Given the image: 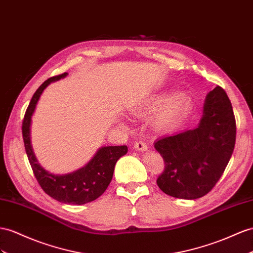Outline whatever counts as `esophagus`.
Here are the masks:
<instances>
[{
	"mask_svg": "<svg viewBox=\"0 0 253 253\" xmlns=\"http://www.w3.org/2000/svg\"><path fill=\"white\" fill-rule=\"evenodd\" d=\"M134 148L138 151L143 152L147 150V144L142 139H139L137 141H134Z\"/></svg>",
	"mask_w": 253,
	"mask_h": 253,
	"instance_id": "34e87169",
	"label": "esophagus"
}]
</instances>
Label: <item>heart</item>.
Here are the masks:
<instances>
[{"instance_id":"b5f03b06","label":"heart","mask_w":253,"mask_h":253,"mask_svg":"<svg viewBox=\"0 0 253 253\" xmlns=\"http://www.w3.org/2000/svg\"><path fill=\"white\" fill-rule=\"evenodd\" d=\"M166 99L167 94H159L153 97V98H151L143 107H142L141 113H152L161 105V103L166 101ZM166 101L163 107L159 109V111L157 112L156 116H155L154 119V125L159 129L170 126L172 123L182 114L186 107L188 106L189 97L184 92H177L172 95L170 98H168Z\"/></svg>"}]
</instances>
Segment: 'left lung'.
<instances>
[{
	"mask_svg": "<svg viewBox=\"0 0 253 253\" xmlns=\"http://www.w3.org/2000/svg\"><path fill=\"white\" fill-rule=\"evenodd\" d=\"M236 122L225 90L217 85L206 97L198 128L163 137L155 148L165 169L157 185L174 198L193 200L209 193L223 174L234 151Z\"/></svg>",
	"mask_w": 253,
	"mask_h": 253,
	"instance_id": "left-lung-1",
	"label": "left lung"
}]
</instances>
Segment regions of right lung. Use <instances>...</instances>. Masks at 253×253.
<instances>
[{
    "label": "right lung",
    "mask_w": 253,
    "mask_h": 253,
    "mask_svg": "<svg viewBox=\"0 0 253 253\" xmlns=\"http://www.w3.org/2000/svg\"><path fill=\"white\" fill-rule=\"evenodd\" d=\"M65 76L66 73L51 77L36 89L24 114L22 137L32 170L42 189L59 202L81 205L92 202L106 191L109 184L111 183L116 161L124 156L128 148L126 145L101 147L85 167L66 175H54L38 165L30 140L32 114L34 112L42 90L51 82L60 80Z\"/></svg>",
    "instance_id": "1"
}]
</instances>
